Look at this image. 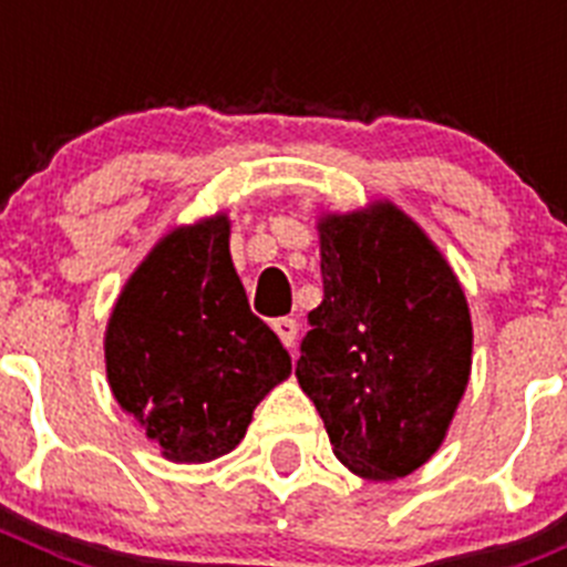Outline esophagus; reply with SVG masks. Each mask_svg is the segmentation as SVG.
<instances>
[{"mask_svg":"<svg viewBox=\"0 0 567 567\" xmlns=\"http://www.w3.org/2000/svg\"><path fill=\"white\" fill-rule=\"evenodd\" d=\"M272 327H275V332H278V338L284 340V346H289V349H292L295 340H298V320H295V318H278Z\"/></svg>","mask_w":567,"mask_h":567,"instance_id":"34e87169","label":"esophagus"}]
</instances>
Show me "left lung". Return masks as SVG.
<instances>
[{
    "label": "left lung",
    "instance_id": "obj_1",
    "mask_svg": "<svg viewBox=\"0 0 567 567\" xmlns=\"http://www.w3.org/2000/svg\"><path fill=\"white\" fill-rule=\"evenodd\" d=\"M323 300L295 365L334 457L398 480L432 457L471 374L463 287L429 235L389 202L318 224Z\"/></svg>",
    "mask_w": 567,
    "mask_h": 567
}]
</instances>
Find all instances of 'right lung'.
Returning <instances> with one entry per match:
<instances>
[{
	"mask_svg": "<svg viewBox=\"0 0 567 567\" xmlns=\"http://www.w3.org/2000/svg\"><path fill=\"white\" fill-rule=\"evenodd\" d=\"M104 360L118 405L173 463H209L244 440L292 360L249 309L227 215L155 244L115 300Z\"/></svg>",
	"mask_w": 567,
	"mask_h": 567,
	"instance_id": "right-lung-1",
	"label": "right lung"
}]
</instances>
